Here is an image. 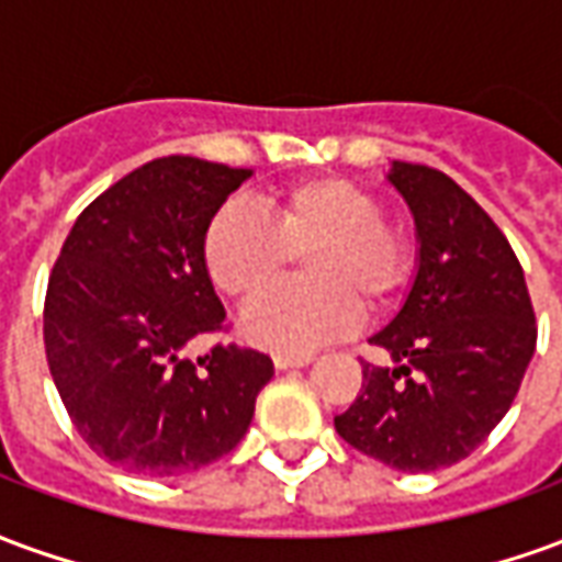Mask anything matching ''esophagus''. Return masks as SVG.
Returning a JSON list of instances; mask_svg holds the SVG:
<instances>
[{"mask_svg":"<svg viewBox=\"0 0 562 562\" xmlns=\"http://www.w3.org/2000/svg\"><path fill=\"white\" fill-rule=\"evenodd\" d=\"M313 361V355H277L273 358V364L277 370H292V367H306Z\"/></svg>","mask_w":562,"mask_h":562,"instance_id":"1","label":"esophagus"}]
</instances>
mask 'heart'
Listing matches in <instances>:
<instances>
[{"label":"heart","mask_w":562,"mask_h":562,"mask_svg":"<svg viewBox=\"0 0 562 562\" xmlns=\"http://www.w3.org/2000/svg\"><path fill=\"white\" fill-rule=\"evenodd\" d=\"M261 220L244 204L222 207L204 237L213 282L252 301L306 248L301 273L246 310V340L280 355H306L355 328L361 304L376 310L401 289L413 252L385 225L376 198L340 177H310L265 198Z\"/></svg>","instance_id":"obj_1"}]
</instances>
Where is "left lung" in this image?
Instances as JSON below:
<instances>
[{
    "label": "left lung",
    "instance_id": "obj_1",
    "mask_svg": "<svg viewBox=\"0 0 562 562\" xmlns=\"http://www.w3.org/2000/svg\"><path fill=\"white\" fill-rule=\"evenodd\" d=\"M385 180L413 213L415 277L370 337L391 364H361V394L334 427L391 470L434 472L503 422L536 352V316L508 240L448 173L391 161Z\"/></svg>",
    "mask_w": 562,
    "mask_h": 562
}]
</instances>
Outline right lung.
<instances>
[{
    "instance_id": "right-lung-1",
    "label": "right lung",
    "mask_w": 562,
    "mask_h": 562,
    "mask_svg": "<svg viewBox=\"0 0 562 562\" xmlns=\"http://www.w3.org/2000/svg\"><path fill=\"white\" fill-rule=\"evenodd\" d=\"M252 177L195 156L140 165L83 210L56 258L44 349L78 434L135 475L173 479L249 430L273 361L256 349H186L225 322L204 237Z\"/></svg>"
}]
</instances>
